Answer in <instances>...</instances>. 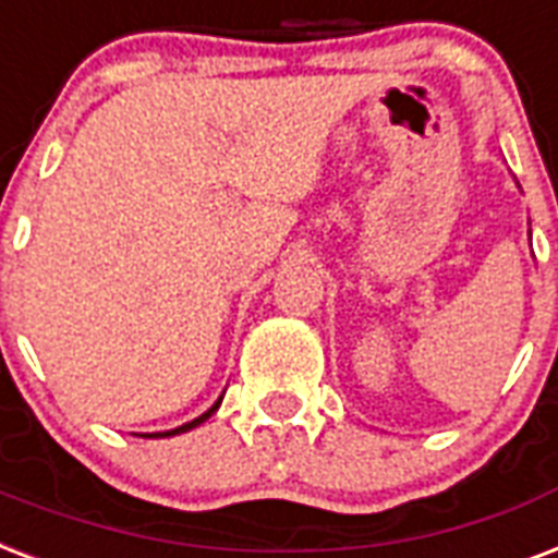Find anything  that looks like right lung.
<instances>
[{
    "label": "right lung",
    "mask_w": 558,
    "mask_h": 558,
    "mask_svg": "<svg viewBox=\"0 0 558 558\" xmlns=\"http://www.w3.org/2000/svg\"><path fill=\"white\" fill-rule=\"evenodd\" d=\"M218 404H220V401H215V408H209V410H206V413H203V416H197V418H194V422H189V425L174 427V430H166V434H157V436H174V434H183V430H192V427H197V425H201V422H206V418H209L211 413L218 410Z\"/></svg>",
    "instance_id": "add662e5"
}]
</instances>
